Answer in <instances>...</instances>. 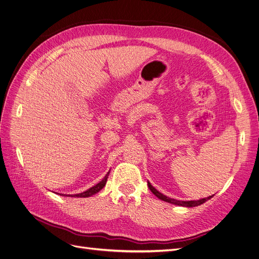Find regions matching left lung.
Wrapping results in <instances>:
<instances>
[{
    "instance_id": "obj_1",
    "label": "left lung",
    "mask_w": 259,
    "mask_h": 259,
    "mask_svg": "<svg viewBox=\"0 0 259 259\" xmlns=\"http://www.w3.org/2000/svg\"><path fill=\"white\" fill-rule=\"evenodd\" d=\"M147 186H149V188H150V190L152 191V193L155 195V196H157L159 199H161V200H163V201H165V202H168V203H171V204H175V205H181V206H188V207H192V206H198V205H200V204H202V203H204L206 200H208V199H211L212 197L214 196V195H212V196H208V197H206V198H203V199H199V200H191V201H181V200H176V199H173V198H169V197H167V196H165V195H163V194H161L160 192H158L152 184L147 181Z\"/></svg>"
}]
</instances>
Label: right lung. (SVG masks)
Listing matches in <instances>:
<instances>
[{
  "instance_id": "add662e5",
  "label": "right lung",
  "mask_w": 259,
  "mask_h": 259,
  "mask_svg": "<svg viewBox=\"0 0 259 259\" xmlns=\"http://www.w3.org/2000/svg\"><path fill=\"white\" fill-rule=\"evenodd\" d=\"M108 174H109V171L108 173L105 175V177L99 182V183H97L96 186H94V187H92L91 189H89L88 191H85V192H83V193H80V194H76V195H62V196H67V197H90V196H93V195H95L96 193H98L99 191H101L104 187H105V184H106V181H107V178H108ZM61 195V194H60Z\"/></svg>"
}]
</instances>
